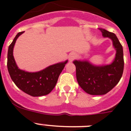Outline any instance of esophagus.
I'll list each match as a JSON object with an SVG mask.
<instances>
[{
	"label": "esophagus",
	"mask_w": 131,
	"mask_h": 131,
	"mask_svg": "<svg viewBox=\"0 0 131 131\" xmlns=\"http://www.w3.org/2000/svg\"><path fill=\"white\" fill-rule=\"evenodd\" d=\"M76 58V54L75 53H71L69 55V60L70 61H73V59H75Z\"/></svg>",
	"instance_id": "1"
}]
</instances>
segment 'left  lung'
<instances>
[{
	"instance_id": "obj_1",
	"label": "left lung",
	"mask_w": 131,
	"mask_h": 131,
	"mask_svg": "<svg viewBox=\"0 0 131 131\" xmlns=\"http://www.w3.org/2000/svg\"><path fill=\"white\" fill-rule=\"evenodd\" d=\"M99 29L103 37L112 39L116 51L113 62L109 65L96 66L88 61H73L78 84L86 93L91 95H103L111 91L120 81L124 70L123 46L117 37L105 29Z\"/></svg>"
}]
</instances>
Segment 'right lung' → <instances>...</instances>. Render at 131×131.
<instances>
[{"label":"right lung","instance_id":"add662e5","mask_svg":"<svg viewBox=\"0 0 131 131\" xmlns=\"http://www.w3.org/2000/svg\"><path fill=\"white\" fill-rule=\"evenodd\" d=\"M23 32L18 33L8 47L7 68L10 76L19 89L30 96H41L48 94L56 86L68 60L50 66L37 72H28L20 70L14 59L13 48L17 38Z\"/></svg>","mask_w":131,"mask_h":131}]
</instances>
